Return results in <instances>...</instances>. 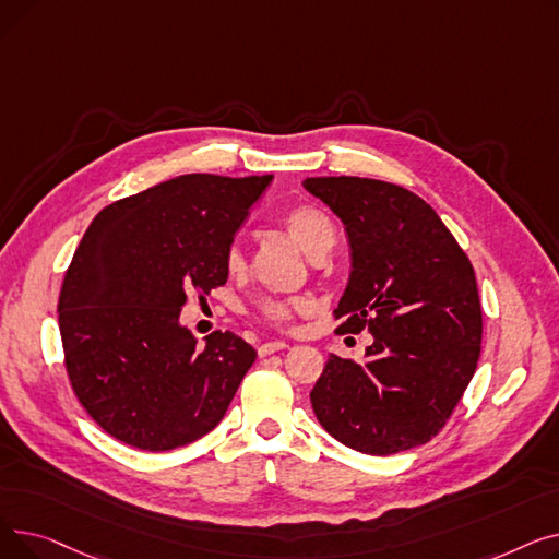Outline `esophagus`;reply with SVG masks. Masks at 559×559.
<instances>
[{
	"label": "esophagus",
	"instance_id": "1",
	"mask_svg": "<svg viewBox=\"0 0 559 559\" xmlns=\"http://www.w3.org/2000/svg\"><path fill=\"white\" fill-rule=\"evenodd\" d=\"M289 344L287 342H283V340H274V342H264L260 348H258V354L260 356H270V354H276V350H281V348H287Z\"/></svg>",
	"mask_w": 559,
	"mask_h": 559
}]
</instances>
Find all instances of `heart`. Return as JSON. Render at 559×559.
<instances>
[{
    "label": "heart",
    "instance_id": "1",
    "mask_svg": "<svg viewBox=\"0 0 559 559\" xmlns=\"http://www.w3.org/2000/svg\"><path fill=\"white\" fill-rule=\"evenodd\" d=\"M285 230L292 240L297 242V247L308 253L310 258L317 255L319 251H324L326 247H333V240H335V230H333V224L331 219L317 211V209H310V205H304V209H297L292 211L287 217H285ZM245 262V255H242V249L240 245H230L228 253H226V267L230 272H238L242 267ZM304 304L301 301H289V304H283V301H270L262 306V317L272 321V324H287L292 312L295 310H301Z\"/></svg>",
    "mask_w": 559,
    "mask_h": 559
}]
</instances>
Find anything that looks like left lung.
I'll list each match as a JSON object with an SVG mask.
<instances>
[{
    "instance_id": "left-lung-1",
    "label": "left lung",
    "mask_w": 559,
    "mask_h": 559,
    "mask_svg": "<svg viewBox=\"0 0 559 559\" xmlns=\"http://www.w3.org/2000/svg\"><path fill=\"white\" fill-rule=\"evenodd\" d=\"M304 188L340 217L350 247L340 331L373 337L362 365L329 356L310 392L314 415L360 453L421 447L442 430L480 358L472 262L430 205L401 186L314 176Z\"/></svg>"
}]
</instances>
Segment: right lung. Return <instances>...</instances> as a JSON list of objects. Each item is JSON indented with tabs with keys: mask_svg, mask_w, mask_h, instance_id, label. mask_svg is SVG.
<instances>
[{
	"mask_svg": "<svg viewBox=\"0 0 559 559\" xmlns=\"http://www.w3.org/2000/svg\"><path fill=\"white\" fill-rule=\"evenodd\" d=\"M274 176L183 174L120 199L87 226L58 299L66 367L85 413L142 451L211 432L255 360L242 337L197 344L188 292L228 278L226 253Z\"/></svg>",
	"mask_w": 559,
	"mask_h": 559,
	"instance_id": "right-lung-1",
	"label": "right lung"
}]
</instances>
